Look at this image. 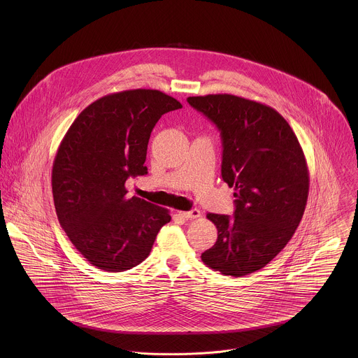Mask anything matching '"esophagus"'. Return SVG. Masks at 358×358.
<instances>
[{"instance_id":"obj_1","label":"esophagus","mask_w":358,"mask_h":358,"mask_svg":"<svg viewBox=\"0 0 358 358\" xmlns=\"http://www.w3.org/2000/svg\"><path fill=\"white\" fill-rule=\"evenodd\" d=\"M179 215L186 217V219H197L201 216V212L199 209H192V210H179Z\"/></svg>"}]
</instances>
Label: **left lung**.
Returning <instances> with one entry per match:
<instances>
[{
  "label": "left lung",
  "instance_id": "left-lung-1",
  "mask_svg": "<svg viewBox=\"0 0 358 358\" xmlns=\"http://www.w3.org/2000/svg\"><path fill=\"white\" fill-rule=\"evenodd\" d=\"M187 102L220 131L222 178L234 189V217L208 213L217 229L201 255L224 275H248L278 255L298 229L308 196L301 143L273 107L229 94L190 96Z\"/></svg>",
  "mask_w": 358,
  "mask_h": 358
}]
</instances>
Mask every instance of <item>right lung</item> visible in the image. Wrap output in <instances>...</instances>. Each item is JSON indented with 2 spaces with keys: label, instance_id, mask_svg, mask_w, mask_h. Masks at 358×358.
I'll list each match as a JSON object with an SVG mask.
<instances>
[{
  "label": "right lung",
  "instance_id": "add662e5",
  "mask_svg": "<svg viewBox=\"0 0 358 358\" xmlns=\"http://www.w3.org/2000/svg\"><path fill=\"white\" fill-rule=\"evenodd\" d=\"M182 108L157 90L106 95L85 107L70 125L55 155L52 194L60 226L92 266L115 273L142 263L166 208L127 199L129 176L148 173V145L162 114Z\"/></svg>",
  "mask_w": 358,
  "mask_h": 358
}]
</instances>
